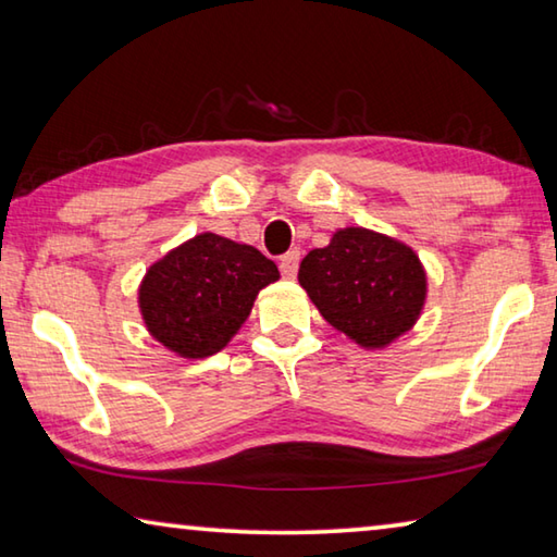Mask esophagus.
I'll return each instance as SVG.
<instances>
[{"label":"esophagus","mask_w":557,"mask_h":557,"mask_svg":"<svg viewBox=\"0 0 557 557\" xmlns=\"http://www.w3.org/2000/svg\"><path fill=\"white\" fill-rule=\"evenodd\" d=\"M297 270H299V250H289V252H285V256L280 258V272H282V277L295 280Z\"/></svg>","instance_id":"esophagus-1"}]
</instances>
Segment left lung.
I'll return each mask as SVG.
<instances>
[{
    "label": "left lung",
    "mask_w": 557,
    "mask_h": 557,
    "mask_svg": "<svg viewBox=\"0 0 557 557\" xmlns=\"http://www.w3.org/2000/svg\"><path fill=\"white\" fill-rule=\"evenodd\" d=\"M307 289L329 324L366 348H383L418 322L428 277L412 248L388 235L344 228L299 265Z\"/></svg>",
    "instance_id": "1"
}]
</instances>
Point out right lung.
<instances>
[{
  "label": "right lung",
  "instance_id": "1",
  "mask_svg": "<svg viewBox=\"0 0 557 557\" xmlns=\"http://www.w3.org/2000/svg\"><path fill=\"white\" fill-rule=\"evenodd\" d=\"M280 277L252 245L201 233L154 262L139 285L143 319L184 358L219 354L248 319L258 292Z\"/></svg>",
  "mask_w": 557,
  "mask_h": 557
}]
</instances>
